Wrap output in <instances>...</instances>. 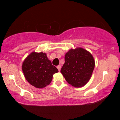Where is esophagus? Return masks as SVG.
Here are the masks:
<instances>
[{
    "mask_svg": "<svg viewBox=\"0 0 120 120\" xmlns=\"http://www.w3.org/2000/svg\"><path fill=\"white\" fill-rule=\"evenodd\" d=\"M57 69L59 70V71H60V69H61V65H57Z\"/></svg>",
    "mask_w": 120,
    "mask_h": 120,
    "instance_id": "34e87169",
    "label": "esophagus"
}]
</instances>
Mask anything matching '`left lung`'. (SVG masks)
<instances>
[{"label": "left lung", "instance_id": "8db88e82", "mask_svg": "<svg viewBox=\"0 0 120 120\" xmlns=\"http://www.w3.org/2000/svg\"><path fill=\"white\" fill-rule=\"evenodd\" d=\"M94 67V59L90 52L82 48H76L66 53L65 63L60 71L68 83L80 87L89 81Z\"/></svg>", "mask_w": 120, "mask_h": 120}]
</instances>
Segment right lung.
Segmentation results:
<instances>
[{"instance_id": "right-lung-1", "label": "right lung", "mask_w": 120, "mask_h": 120, "mask_svg": "<svg viewBox=\"0 0 120 120\" xmlns=\"http://www.w3.org/2000/svg\"><path fill=\"white\" fill-rule=\"evenodd\" d=\"M22 69L27 82L38 89L49 85L53 74L58 72V69L43 52L30 53L24 60Z\"/></svg>"}]
</instances>
